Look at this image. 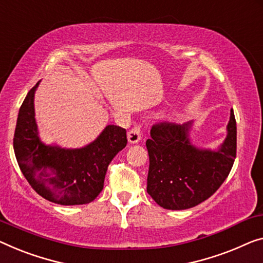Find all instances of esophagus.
<instances>
[{
    "label": "esophagus",
    "mask_w": 263,
    "mask_h": 263,
    "mask_svg": "<svg viewBox=\"0 0 263 263\" xmlns=\"http://www.w3.org/2000/svg\"><path fill=\"white\" fill-rule=\"evenodd\" d=\"M142 139V131L139 126H135L127 132V140L130 144H137Z\"/></svg>",
    "instance_id": "1"
}]
</instances>
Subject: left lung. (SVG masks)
Returning <instances> with one entry per match:
<instances>
[{
  "label": "left lung",
  "instance_id": "obj_1",
  "mask_svg": "<svg viewBox=\"0 0 263 263\" xmlns=\"http://www.w3.org/2000/svg\"><path fill=\"white\" fill-rule=\"evenodd\" d=\"M193 121L183 125L159 123L146 140L150 158L147 194L164 209L184 210L204 202L222 185L236 157V120L233 108L227 137L218 148L191 143Z\"/></svg>",
  "mask_w": 263,
  "mask_h": 263
}]
</instances>
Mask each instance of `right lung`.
<instances>
[{"label": "right lung", "instance_id": "1", "mask_svg": "<svg viewBox=\"0 0 263 263\" xmlns=\"http://www.w3.org/2000/svg\"><path fill=\"white\" fill-rule=\"evenodd\" d=\"M40 81L20 107L14 151L23 176L47 201L61 205L87 204L104 187L111 160L126 146V130L107 125L92 143L80 148L47 145L39 137L34 96Z\"/></svg>", "mask_w": 263, "mask_h": 263}]
</instances>
